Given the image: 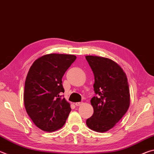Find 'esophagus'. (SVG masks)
<instances>
[{
  "instance_id": "1",
  "label": "esophagus",
  "mask_w": 154,
  "mask_h": 154,
  "mask_svg": "<svg viewBox=\"0 0 154 154\" xmlns=\"http://www.w3.org/2000/svg\"><path fill=\"white\" fill-rule=\"evenodd\" d=\"M82 104H83V103H82V102H77V103H75V105L76 106H81Z\"/></svg>"
}]
</instances>
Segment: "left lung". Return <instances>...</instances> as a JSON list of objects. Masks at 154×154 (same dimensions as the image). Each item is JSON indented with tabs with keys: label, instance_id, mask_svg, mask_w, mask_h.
<instances>
[{
	"label": "left lung",
	"instance_id": "left-lung-1",
	"mask_svg": "<svg viewBox=\"0 0 154 154\" xmlns=\"http://www.w3.org/2000/svg\"><path fill=\"white\" fill-rule=\"evenodd\" d=\"M94 75L91 99L94 113L86 120L88 127L98 132L113 128L130 106V90L126 75L112 60L96 56H85Z\"/></svg>",
	"mask_w": 154,
	"mask_h": 154
}]
</instances>
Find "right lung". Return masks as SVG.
Listing matches in <instances>:
<instances>
[{"mask_svg":"<svg viewBox=\"0 0 154 154\" xmlns=\"http://www.w3.org/2000/svg\"><path fill=\"white\" fill-rule=\"evenodd\" d=\"M76 58L71 54H46L30 68L25 81L24 106L33 123L43 131H56L66 123L71 109L60 96L64 92L62 78Z\"/></svg>","mask_w":154,"mask_h":154,"instance_id":"1","label":"right lung"}]
</instances>
